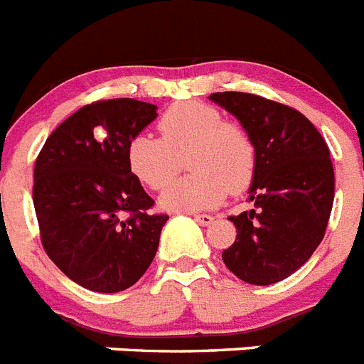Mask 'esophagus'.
Masks as SVG:
<instances>
[{
    "instance_id": "obj_1",
    "label": "esophagus",
    "mask_w": 364,
    "mask_h": 364,
    "mask_svg": "<svg viewBox=\"0 0 364 364\" xmlns=\"http://www.w3.org/2000/svg\"><path fill=\"white\" fill-rule=\"evenodd\" d=\"M195 220H197L198 225L208 226V225H212V223H213V217L206 215V213H198V215H195Z\"/></svg>"
}]
</instances>
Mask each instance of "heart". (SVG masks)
I'll use <instances>...</instances> for the list:
<instances>
[{
  "label": "heart",
  "mask_w": 364,
  "mask_h": 364,
  "mask_svg": "<svg viewBox=\"0 0 364 364\" xmlns=\"http://www.w3.org/2000/svg\"><path fill=\"white\" fill-rule=\"evenodd\" d=\"M161 139L136 134L127 145L130 173L149 189H161L176 175L184 156L189 175L175 180L160 195L171 212H200L215 208L226 193L250 186L256 171V145L239 123L223 119L204 102H178L158 121Z\"/></svg>",
  "instance_id": "heart-1"
}]
</instances>
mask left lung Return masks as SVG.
<instances>
[{"label":"left lung","mask_w":364,"mask_h":364,"mask_svg":"<svg viewBox=\"0 0 364 364\" xmlns=\"http://www.w3.org/2000/svg\"><path fill=\"white\" fill-rule=\"evenodd\" d=\"M213 102L239 119L256 145L248 200L230 217L237 235L223 262L247 284L271 285L296 272L321 245L335 197L330 149L294 108L243 92H217Z\"/></svg>","instance_id":"obj_1"}]
</instances>
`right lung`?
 <instances>
[{
	"mask_svg": "<svg viewBox=\"0 0 364 364\" xmlns=\"http://www.w3.org/2000/svg\"><path fill=\"white\" fill-rule=\"evenodd\" d=\"M156 105L108 99L53 130L34 164L33 203L43 250L95 293L134 285L154 259L167 215L127 166V145L156 119Z\"/></svg>",
	"mask_w": 364,
	"mask_h": 364,
	"instance_id": "add662e5",
	"label": "right lung"
}]
</instances>
